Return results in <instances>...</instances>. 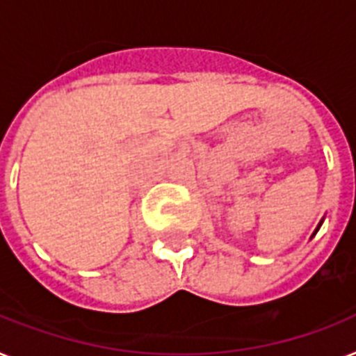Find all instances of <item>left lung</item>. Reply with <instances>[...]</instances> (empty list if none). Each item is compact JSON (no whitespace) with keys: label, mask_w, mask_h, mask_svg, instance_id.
I'll return each instance as SVG.
<instances>
[{"label":"left lung","mask_w":356,"mask_h":356,"mask_svg":"<svg viewBox=\"0 0 356 356\" xmlns=\"http://www.w3.org/2000/svg\"><path fill=\"white\" fill-rule=\"evenodd\" d=\"M321 223H323V220H321V222H320V225H318V227H316V231H314V233H312V236H314V234H316V233H318V229H320V227H321Z\"/></svg>","instance_id":"1"}]
</instances>
